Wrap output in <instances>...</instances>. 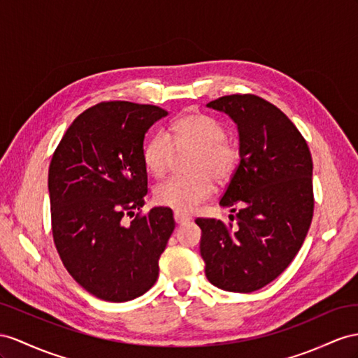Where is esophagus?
<instances>
[{"instance_id": "esophagus-1", "label": "esophagus", "mask_w": 358, "mask_h": 358, "mask_svg": "<svg viewBox=\"0 0 358 358\" xmlns=\"http://www.w3.org/2000/svg\"><path fill=\"white\" fill-rule=\"evenodd\" d=\"M173 219H176V222L177 224H185V222H187V221H190V215H187V213H182V212H173Z\"/></svg>"}]
</instances>
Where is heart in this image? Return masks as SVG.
I'll return each mask as SVG.
<instances>
[{
    "instance_id": "b5f03b06",
    "label": "heart",
    "mask_w": 358,
    "mask_h": 358,
    "mask_svg": "<svg viewBox=\"0 0 358 358\" xmlns=\"http://www.w3.org/2000/svg\"><path fill=\"white\" fill-rule=\"evenodd\" d=\"M192 152V176L172 177L154 190L160 206L189 212L212 196L213 178L224 185L236 173L242 159L241 145L227 136L224 124L212 115L190 112L173 121L168 133L155 131L143 145V163L154 177H163L177 154Z\"/></svg>"
}]
</instances>
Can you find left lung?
<instances>
[{"label":"left lung","instance_id":"left-lung-1","mask_svg":"<svg viewBox=\"0 0 358 358\" xmlns=\"http://www.w3.org/2000/svg\"><path fill=\"white\" fill-rule=\"evenodd\" d=\"M208 107L233 117L242 159L219 204L230 221L196 217L207 280L236 293L259 290L286 269L313 219V162L304 136L281 110L252 94Z\"/></svg>","mask_w":358,"mask_h":358}]
</instances>
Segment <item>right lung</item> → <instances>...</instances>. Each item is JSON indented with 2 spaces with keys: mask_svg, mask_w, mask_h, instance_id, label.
I'll list each match as a JSON object with an SVG mask.
<instances>
[{
  "mask_svg": "<svg viewBox=\"0 0 358 358\" xmlns=\"http://www.w3.org/2000/svg\"><path fill=\"white\" fill-rule=\"evenodd\" d=\"M166 115L157 106L104 101L71 124L52 154L54 245L71 277L99 299L130 301L157 281L176 221L168 207L142 213L148 192L142 151L148 128Z\"/></svg>",
  "mask_w": 358,
  "mask_h": 358,
  "instance_id": "obj_1",
  "label": "right lung"
}]
</instances>
